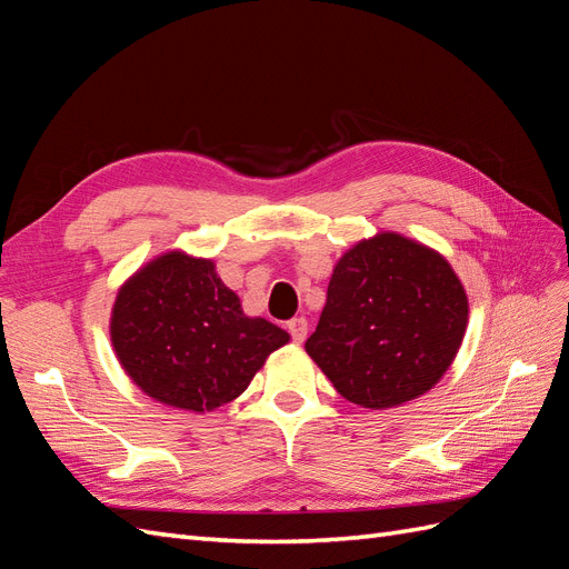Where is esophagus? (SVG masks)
<instances>
[{
	"label": "esophagus",
	"instance_id": "obj_1",
	"mask_svg": "<svg viewBox=\"0 0 569 569\" xmlns=\"http://www.w3.org/2000/svg\"><path fill=\"white\" fill-rule=\"evenodd\" d=\"M289 335H291V339H295L297 343H301L306 337H308V320L306 318H295V320H289Z\"/></svg>",
	"mask_w": 569,
	"mask_h": 569
}]
</instances>
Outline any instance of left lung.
<instances>
[{
    "mask_svg": "<svg viewBox=\"0 0 569 569\" xmlns=\"http://www.w3.org/2000/svg\"><path fill=\"white\" fill-rule=\"evenodd\" d=\"M468 295L446 258L399 232L343 253L306 353L343 399L396 408L432 389L468 330Z\"/></svg>",
    "mask_w": 569,
    "mask_h": 569,
    "instance_id": "obj_1",
    "label": "left lung"
}]
</instances>
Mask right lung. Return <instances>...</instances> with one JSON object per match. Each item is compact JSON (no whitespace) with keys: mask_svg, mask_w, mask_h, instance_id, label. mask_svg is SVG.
Wrapping results in <instances>:
<instances>
[{"mask_svg":"<svg viewBox=\"0 0 569 569\" xmlns=\"http://www.w3.org/2000/svg\"><path fill=\"white\" fill-rule=\"evenodd\" d=\"M120 368L149 399L211 412L234 401L289 341L282 327L249 318L211 258L173 249L120 284L109 320Z\"/></svg>","mask_w":569,"mask_h":569,"instance_id":"obj_1","label":"right lung"}]
</instances>
